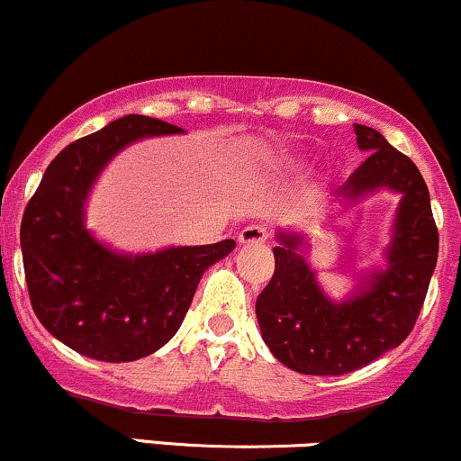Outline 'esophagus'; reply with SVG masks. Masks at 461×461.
I'll list each match as a JSON object with an SVG mask.
<instances>
[{
    "instance_id": "esophagus-1",
    "label": "esophagus",
    "mask_w": 461,
    "mask_h": 461,
    "mask_svg": "<svg viewBox=\"0 0 461 461\" xmlns=\"http://www.w3.org/2000/svg\"><path fill=\"white\" fill-rule=\"evenodd\" d=\"M268 230L264 225H247L245 230L238 234V242L240 245H262L268 240Z\"/></svg>"
}]
</instances>
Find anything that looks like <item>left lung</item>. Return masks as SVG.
<instances>
[{"label":"left lung","mask_w":461,"mask_h":461,"mask_svg":"<svg viewBox=\"0 0 461 461\" xmlns=\"http://www.w3.org/2000/svg\"><path fill=\"white\" fill-rule=\"evenodd\" d=\"M357 147L368 153L336 190L357 201L373 190L401 193L388 268L362 279L351 297L331 301L299 253L305 236L279 231L275 273L256 301L267 347L279 362L303 375H347L399 347L414 330L438 262V227L429 190L410 158L377 130L356 123Z\"/></svg>","instance_id":"8db88e82"}]
</instances>
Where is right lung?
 Returning <instances> with one entry per match:
<instances>
[{
	"label": "right lung",
	"mask_w": 461,
	"mask_h": 461,
	"mask_svg": "<svg viewBox=\"0 0 461 461\" xmlns=\"http://www.w3.org/2000/svg\"><path fill=\"white\" fill-rule=\"evenodd\" d=\"M182 128L128 114L65 147L47 167L21 221L34 314L51 336L99 362H134L167 345L201 275L234 251L231 238L142 256L113 251L84 227V203L104 167L130 142Z\"/></svg>",
	"instance_id": "obj_1"
}]
</instances>
